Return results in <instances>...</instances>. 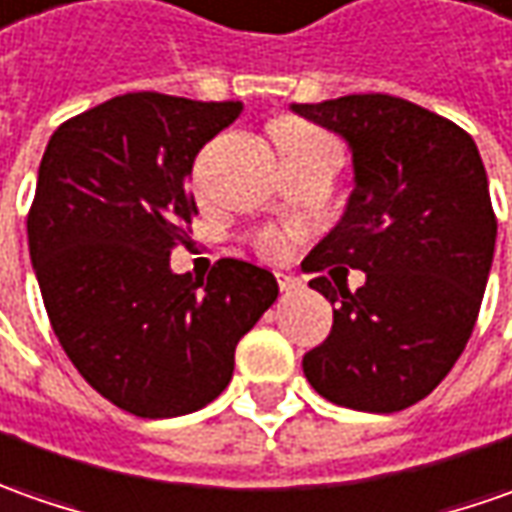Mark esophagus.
<instances>
[{
    "mask_svg": "<svg viewBox=\"0 0 512 512\" xmlns=\"http://www.w3.org/2000/svg\"><path fill=\"white\" fill-rule=\"evenodd\" d=\"M277 286H280V291L291 294V291L303 289V280H297L294 274H277Z\"/></svg>",
    "mask_w": 512,
    "mask_h": 512,
    "instance_id": "esophagus-1",
    "label": "esophagus"
}]
</instances>
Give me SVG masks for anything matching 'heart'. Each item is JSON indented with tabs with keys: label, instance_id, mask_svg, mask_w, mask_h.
<instances>
[{
	"label": "heart",
	"instance_id": "1",
	"mask_svg": "<svg viewBox=\"0 0 512 512\" xmlns=\"http://www.w3.org/2000/svg\"><path fill=\"white\" fill-rule=\"evenodd\" d=\"M274 141L283 152V158H300V155H309L317 150H331L337 147L323 130H317L314 124L303 121V118H280L274 121L272 127ZM300 238V232L294 229H283V226H263L255 235V252L266 260H286L294 249V243Z\"/></svg>",
	"mask_w": 512,
	"mask_h": 512
}]
</instances>
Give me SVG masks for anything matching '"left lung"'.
Listing matches in <instances>:
<instances>
[{
    "label": "left lung",
    "instance_id": "left-lung-1",
    "mask_svg": "<svg viewBox=\"0 0 512 512\" xmlns=\"http://www.w3.org/2000/svg\"><path fill=\"white\" fill-rule=\"evenodd\" d=\"M291 110L343 135L357 181L343 221L303 260L334 306L306 379L343 408H411L448 377L482 309L496 249L482 155L459 124L385 93ZM348 268L366 272L357 292Z\"/></svg>",
    "mask_w": 512,
    "mask_h": 512
}]
</instances>
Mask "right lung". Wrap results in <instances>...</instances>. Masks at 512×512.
Instances as JSON below:
<instances>
[{"mask_svg":"<svg viewBox=\"0 0 512 512\" xmlns=\"http://www.w3.org/2000/svg\"><path fill=\"white\" fill-rule=\"evenodd\" d=\"M238 101L127 93L50 135L27 246L50 326L79 374L121 411L192 414L221 394L240 337L277 300L272 272L221 257L206 277L169 255L198 215L195 155Z\"/></svg>","mask_w":512,"mask_h":512,"instance_id":"obj_1","label":"right lung"}]
</instances>
